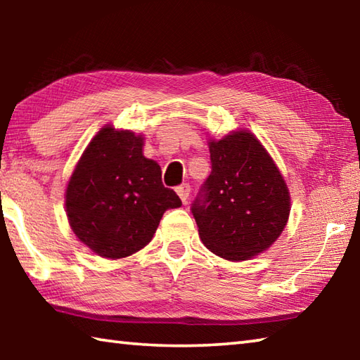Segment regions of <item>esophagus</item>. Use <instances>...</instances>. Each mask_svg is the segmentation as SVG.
Here are the masks:
<instances>
[{
    "label": "esophagus",
    "instance_id": "obj_1",
    "mask_svg": "<svg viewBox=\"0 0 360 360\" xmlns=\"http://www.w3.org/2000/svg\"><path fill=\"white\" fill-rule=\"evenodd\" d=\"M176 193L179 195V198L182 200V203H186L187 198H188V193H191V186H188V184L178 186V187H176Z\"/></svg>",
    "mask_w": 360,
    "mask_h": 360
}]
</instances>
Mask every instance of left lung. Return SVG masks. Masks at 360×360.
Listing matches in <instances>:
<instances>
[{"mask_svg": "<svg viewBox=\"0 0 360 360\" xmlns=\"http://www.w3.org/2000/svg\"><path fill=\"white\" fill-rule=\"evenodd\" d=\"M211 174L192 202L200 238L227 260L270 248L289 219L290 198L264 146L248 131L210 143Z\"/></svg>", "mask_w": 360, "mask_h": 360, "instance_id": "1", "label": "left lung"}]
</instances>
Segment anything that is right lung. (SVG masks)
<instances>
[{
    "label": "right lung",
    "mask_w": 360,
    "mask_h": 360,
    "mask_svg": "<svg viewBox=\"0 0 360 360\" xmlns=\"http://www.w3.org/2000/svg\"><path fill=\"white\" fill-rule=\"evenodd\" d=\"M181 198L162 184L158 163L143 155V138L105 127L79 160L66 187L72 231L95 254L120 259L152 240Z\"/></svg>",
    "instance_id": "add662e5"
}]
</instances>
